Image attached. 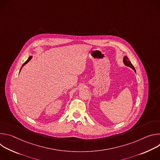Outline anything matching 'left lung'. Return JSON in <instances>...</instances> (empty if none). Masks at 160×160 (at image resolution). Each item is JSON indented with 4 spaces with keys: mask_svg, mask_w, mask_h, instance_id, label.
Returning a JSON list of instances; mask_svg holds the SVG:
<instances>
[{
    "mask_svg": "<svg viewBox=\"0 0 160 160\" xmlns=\"http://www.w3.org/2000/svg\"><path fill=\"white\" fill-rule=\"evenodd\" d=\"M123 61L124 64H125V66H128V67H130V68H132V69L133 70V71L135 72V68H134L133 66L132 65V64L131 63V62L129 61L128 58L127 56H124V58H123Z\"/></svg>",
    "mask_w": 160,
    "mask_h": 160,
    "instance_id": "obj_1",
    "label": "left lung"
}]
</instances>
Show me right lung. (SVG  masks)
<instances>
[{
  "label": "right lung",
  "instance_id": "1",
  "mask_svg": "<svg viewBox=\"0 0 160 160\" xmlns=\"http://www.w3.org/2000/svg\"><path fill=\"white\" fill-rule=\"evenodd\" d=\"M32 56H30V57L28 58V59L27 60V61H26L25 62H24V63H23V64L22 65V66H21V69H20V71H21V70L22 69V68L23 67V66H25V64H26L27 62H29V61L31 60V59H32Z\"/></svg>",
  "mask_w": 160,
  "mask_h": 160
}]
</instances>
